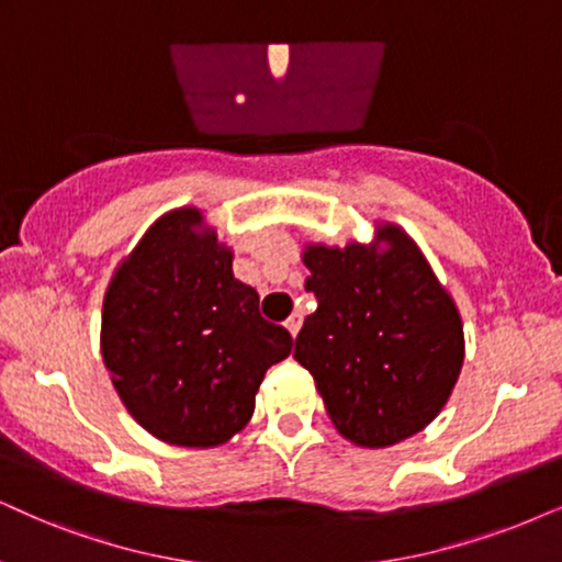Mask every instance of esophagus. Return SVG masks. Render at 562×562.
<instances>
[{"instance_id": "esophagus-1", "label": "esophagus", "mask_w": 562, "mask_h": 562, "mask_svg": "<svg viewBox=\"0 0 562 562\" xmlns=\"http://www.w3.org/2000/svg\"><path fill=\"white\" fill-rule=\"evenodd\" d=\"M301 324H303V316H301V311H293V314H290V316H288V322H285L288 331L293 334V337H297V331H301Z\"/></svg>"}]
</instances>
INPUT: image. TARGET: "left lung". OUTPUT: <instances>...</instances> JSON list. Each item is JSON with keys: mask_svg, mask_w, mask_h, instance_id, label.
I'll use <instances>...</instances> for the list:
<instances>
[{"mask_svg": "<svg viewBox=\"0 0 562 562\" xmlns=\"http://www.w3.org/2000/svg\"><path fill=\"white\" fill-rule=\"evenodd\" d=\"M301 259L318 305L293 358L314 375L339 436L389 449L428 428L464 366V324L417 240L375 220L368 244L308 240Z\"/></svg>", "mask_w": 562, "mask_h": 562, "instance_id": "obj_1", "label": "left lung"}]
</instances>
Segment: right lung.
I'll list each match as a JSON object with an SVG mask.
<instances>
[{
    "label": "right lung",
    "mask_w": 562,
    "mask_h": 562,
    "mask_svg": "<svg viewBox=\"0 0 562 562\" xmlns=\"http://www.w3.org/2000/svg\"><path fill=\"white\" fill-rule=\"evenodd\" d=\"M293 337L233 274V246L194 204L168 210L113 269L101 355L130 415L162 443L215 449L251 420Z\"/></svg>",
    "instance_id": "add662e5"
}]
</instances>
